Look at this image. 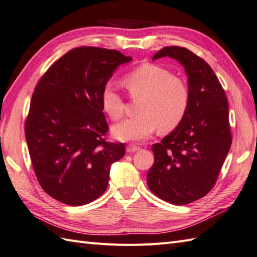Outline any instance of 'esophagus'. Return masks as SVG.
<instances>
[{
    "mask_svg": "<svg viewBox=\"0 0 257 257\" xmlns=\"http://www.w3.org/2000/svg\"><path fill=\"white\" fill-rule=\"evenodd\" d=\"M139 150H140V147L136 146V145H132V144L126 147L127 153H135V152H139Z\"/></svg>",
    "mask_w": 257,
    "mask_h": 257,
    "instance_id": "34e87169",
    "label": "esophagus"
}]
</instances>
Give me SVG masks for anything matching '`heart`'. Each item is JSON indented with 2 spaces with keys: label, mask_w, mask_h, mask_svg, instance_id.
I'll return each instance as SVG.
<instances>
[{
  "label": "heart",
  "mask_w": 257,
  "mask_h": 257,
  "mask_svg": "<svg viewBox=\"0 0 257 257\" xmlns=\"http://www.w3.org/2000/svg\"><path fill=\"white\" fill-rule=\"evenodd\" d=\"M124 85L134 99H141L137 114L112 127L115 139L124 142L145 141L158 127L168 133L182 122L189 108L190 92L183 80L170 71L155 64H145L131 72ZM103 110L112 120L124 113V101L114 86L108 83L101 92Z\"/></svg>",
  "instance_id": "heart-1"
}]
</instances>
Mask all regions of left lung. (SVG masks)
Wrapping results in <instances>:
<instances>
[{
    "label": "left lung",
    "mask_w": 257,
    "mask_h": 257,
    "mask_svg": "<svg viewBox=\"0 0 257 257\" xmlns=\"http://www.w3.org/2000/svg\"><path fill=\"white\" fill-rule=\"evenodd\" d=\"M171 58L184 67L190 102L170 134L154 144L147 184L156 196L185 205L205 196L215 185L232 142L229 105L222 86L206 62L181 47H166L153 60Z\"/></svg>",
    "instance_id": "8db88e82"
}]
</instances>
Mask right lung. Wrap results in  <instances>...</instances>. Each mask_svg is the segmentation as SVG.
I'll list each match as a JSON object with an SVG mask.
<instances>
[{
    "instance_id": "add662e5",
    "label": "right lung",
    "mask_w": 257,
    "mask_h": 257,
    "mask_svg": "<svg viewBox=\"0 0 257 257\" xmlns=\"http://www.w3.org/2000/svg\"><path fill=\"white\" fill-rule=\"evenodd\" d=\"M132 61L116 50L73 49L49 68L31 97L25 135L41 187L70 206L95 201L108 186L123 143H107L101 92L114 71Z\"/></svg>"
}]
</instances>
